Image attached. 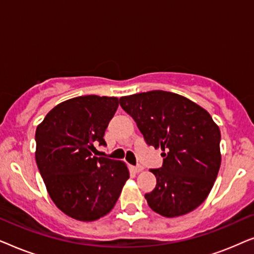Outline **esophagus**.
<instances>
[{
  "label": "esophagus",
  "instance_id": "obj_1",
  "mask_svg": "<svg viewBox=\"0 0 254 254\" xmlns=\"http://www.w3.org/2000/svg\"><path fill=\"white\" fill-rule=\"evenodd\" d=\"M131 171H134L135 173H138V172H141L142 171V166H131Z\"/></svg>",
  "mask_w": 254,
  "mask_h": 254
}]
</instances>
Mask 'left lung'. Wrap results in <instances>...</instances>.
I'll use <instances>...</instances> for the list:
<instances>
[{
    "instance_id": "left-lung-1",
    "label": "left lung",
    "mask_w": 254,
    "mask_h": 254,
    "mask_svg": "<svg viewBox=\"0 0 254 254\" xmlns=\"http://www.w3.org/2000/svg\"><path fill=\"white\" fill-rule=\"evenodd\" d=\"M120 106L136 123L145 143L163 151L157 180L145 194L149 207L165 217L200 206L213 189L221 165L220 128L210 114L185 97L154 90L121 97Z\"/></svg>"
}]
</instances>
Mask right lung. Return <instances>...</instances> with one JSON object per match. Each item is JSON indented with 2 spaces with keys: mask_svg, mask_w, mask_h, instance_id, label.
Returning <instances> with one entry per match:
<instances>
[{
  "mask_svg": "<svg viewBox=\"0 0 254 254\" xmlns=\"http://www.w3.org/2000/svg\"><path fill=\"white\" fill-rule=\"evenodd\" d=\"M117 97L81 96L59 104L36 130V162L57 207L75 220L91 222L109 214L129 178L126 164L96 157L93 144L119 106Z\"/></svg>",
  "mask_w": 254,
  "mask_h": 254,
  "instance_id": "add662e5",
  "label": "right lung"
}]
</instances>
